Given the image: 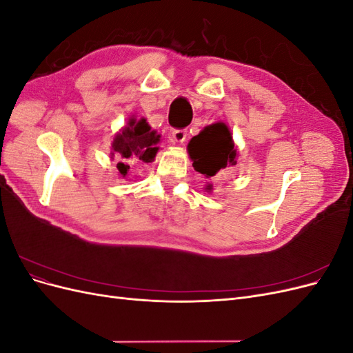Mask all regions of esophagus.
<instances>
[{
	"mask_svg": "<svg viewBox=\"0 0 353 353\" xmlns=\"http://www.w3.org/2000/svg\"><path fill=\"white\" fill-rule=\"evenodd\" d=\"M187 138V131L185 130H175L172 132V141L174 143H184Z\"/></svg>",
	"mask_w": 353,
	"mask_h": 353,
	"instance_id": "34e87169",
	"label": "esophagus"
}]
</instances>
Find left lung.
<instances>
[{
  "mask_svg": "<svg viewBox=\"0 0 353 353\" xmlns=\"http://www.w3.org/2000/svg\"><path fill=\"white\" fill-rule=\"evenodd\" d=\"M188 154L197 172L208 178L215 176L221 169L237 165V152L231 132L222 122L206 126L199 135L191 138Z\"/></svg>",
  "mask_w": 353,
  "mask_h": 353,
  "instance_id": "8db88e82",
  "label": "left lung"
}]
</instances>
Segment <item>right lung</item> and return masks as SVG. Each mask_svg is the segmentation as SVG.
<instances>
[{
    "mask_svg": "<svg viewBox=\"0 0 353 353\" xmlns=\"http://www.w3.org/2000/svg\"><path fill=\"white\" fill-rule=\"evenodd\" d=\"M160 135L156 134V131H152V128L148 126L145 119L135 121L130 119L128 126L123 128L121 134H117L113 140V152L112 159H117V169L125 176L130 165L126 162L131 159L143 160V162L148 163L153 162V159L159 150L156 144L159 143Z\"/></svg>",
    "mask_w": 353,
    "mask_h": 353,
    "instance_id": "obj_1",
    "label": "right lung"
}]
</instances>
